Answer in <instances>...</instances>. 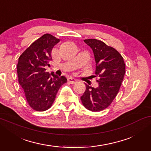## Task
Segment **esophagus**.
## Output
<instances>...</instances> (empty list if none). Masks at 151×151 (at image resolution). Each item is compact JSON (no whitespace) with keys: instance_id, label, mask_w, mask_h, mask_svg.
<instances>
[{"instance_id":"obj_1","label":"esophagus","mask_w":151,"mask_h":151,"mask_svg":"<svg viewBox=\"0 0 151 151\" xmlns=\"http://www.w3.org/2000/svg\"><path fill=\"white\" fill-rule=\"evenodd\" d=\"M68 82H69L70 84H75L76 82H77V80H76V78H74L73 77H71V76H70V77L68 78Z\"/></svg>"}]
</instances>
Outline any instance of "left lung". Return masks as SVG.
Listing matches in <instances>:
<instances>
[{
  "instance_id": "8db88e82",
  "label": "left lung",
  "mask_w": 151,
  "mask_h": 151,
  "mask_svg": "<svg viewBox=\"0 0 151 151\" xmlns=\"http://www.w3.org/2000/svg\"><path fill=\"white\" fill-rule=\"evenodd\" d=\"M84 42L93 50L96 61V74L98 86L86 84L80 97L84 106L97 112L104 110L116 97L125 74V64L120 53L113 47L97 39H86Z\"/></svg>"
}]
</instances>
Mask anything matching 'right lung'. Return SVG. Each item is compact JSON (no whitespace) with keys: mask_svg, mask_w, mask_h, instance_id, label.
Segmentation results:
<instances>
[{"mask_svg":"<svg viewBox=\"0 0 151 151\" xmlns=\"http://www.w3.org/2000/svg\"><path fill=\"white\" fill-rule=\"evenodd\" d=\"M60 40L46 34L32 43L18 58V82L27 102L33 109L45 111L55 100L60 86L67 82L65 76L58 77L53 72L45 71L52 60L51 51Z\"/></svg>","mask_w":151,"mask_h":151,"instance_id":"right-lung-1","label":"right lung"}]
</instances>
